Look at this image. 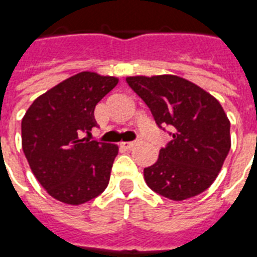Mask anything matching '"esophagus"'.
Masks as SVG:
<instances>
[{
    "label": "esophagus",
    "mask_w": 257,
    "mask_h": 257,
    "mask_svg": "<svg viewBox=\"0 0 257 257\" xmlns=\"http://www.w3.org/2000/svg\"><path fill=\"white\" fill-rule=\"evenodd\" d=\"M137 143L138 142H123L120 143V145H122V147H124V149H133L134 146H137Z\"/></svg>",
    "instance_id": "obj_1"
}]
</instances>
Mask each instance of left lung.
Here are the masks:
<instances>
[{
  "mask_svg": "<svg viewBox=\"0 0 257 257\" xmlns=\"http://www.w3.org/2000/svg\"><path fill=\"white\" fill-rule=\"evenodd\" d=\"M127 84L150 108L173 139L145 168L147 186L169 200L182 201L213 184L230 149V122L220 101L176 75L128 76Z\"/></svg>",
  "mask_w": 257,
  "mask_h": 257,
  "instance_id": "8db88e82",
  "label": "left lung"
}]
</instances>
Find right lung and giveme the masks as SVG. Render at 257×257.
Wrapping results in <instances>:
<instances>
[{"label": "right lung", "mask_w": 257, "mask_h": 257, "mask_svg": "<svg viewBox=\"0 0 257 257\" xmlns=\"http://www.w3.org/2000/svg\"><path fill=\"white\" fill-rule=\"evenodd\" d=\"M118 81L96 72L76 73L40 95L24 115L21 141L32 173L64 204H84L108 185L118 146L81 137L96 127L95 106Z\"/></svg>", "instance_id": "obj_1"}]
</instances>
